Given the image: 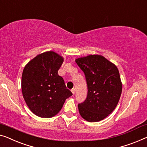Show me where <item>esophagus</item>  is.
Here are the masks:
<instances>
[{
  "label": "esophagus",
  "instance_id": "34e87169",
  "mask_svg": "<svg viewBox=\"0 0 147 147\" xmlns=\"http://www.w3.org/2000/svg\"><path fill=\"white\" fill-rule=\"evenodd\" d=\"M71 93H73V94H74V93H76V89H74V88H73V89H72L71 90Z\"/></svg>",
  "mask_w": 147,
  "mask_h": 147
}]
</instances>
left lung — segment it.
I'll return each mask as SVG.
<instances>
[{"instance_id": "8db88e82", "label": "left lung", "mask_w": 147, "mask_h": 147, "mask_svg": "<svg viewBox=\"0 0 147 147\" xmlns=\"http://www.w3.org/2000/svg\"><path fill=\"white\" fill-rule=\"evenodd\" d=\"M84 71L88 86V96L79 104L80 115L88 122L104 119L113 111L122 92L119 69L101 55L93 54L75 60Z\"/></svg>"}]
</instances>
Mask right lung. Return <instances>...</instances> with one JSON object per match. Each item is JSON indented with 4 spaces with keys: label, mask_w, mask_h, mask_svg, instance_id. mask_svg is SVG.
Segmentation results:
<instances>
[{
    "label": "right lung",
    "mask_w": 147,
    "mask_h": 147,
    "mask_svg": "<svg viewBox=\"0 0 147 147\" xmlns=\"http://www.w3.org/2000/svg\"><path fill=\"white\" fill-rule=\"evenodd\" d=\"M63 58L53 51L37 55L25 65L21 81L22 93L32 112L42 118L52 117L61 109L72 93L58 71Z\"/></svg>",
    "instance_id": "right-lung-1"
}]
</instances>
